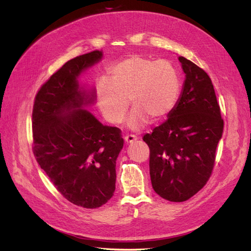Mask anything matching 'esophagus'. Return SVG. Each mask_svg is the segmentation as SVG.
Returning a JSON list of instances; mask_svg holds the SVG:
<instances>
[{
  "mask_svg": "<svg viewBox=\"0 0 251 251\" xmlns=\"http://www.w3.org/2000/svg\"><path fill=\"white\" fill-rule=\"evenodd\" d=\"M125 142L127 143V145H129V143H132L134 141H136L138 138H137V136H135V135H127L125 138Z\"/></svg>",
  "mask_w": 251,
  "mask_h": 251,
  "instance_id": "34e87169",
  "label": "esophagus"
}]
</instances>
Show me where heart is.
Wrapping results in <instances>:
<instances>
[{"instance_id":"obj_1","label":"heart","mask_w":251,"mask_h":251,"mask_svg":"<svg viewBox=\"0 0 251 251\" xmlns=\"http://www.w3.org/2000/svg\"><path fill=\"white\" fill-rule=\"evenodd\" d=\"M179 94L180 77L172 62L139 55L116 63L110 70V79L101 77L96 87L98 108L113 124L124 119L130 100L135 108L126 125L131 130L143 128L150 117L157 121L166 116L177 103Z\"/></svg>"}]
</instances>
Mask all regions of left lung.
<instances>
[{"instance_id": "obj_1", "label": "left lung", "mask_w": 251, "mask_h": 251, "mask_svg": "<svg viewBox=\"0 0 251 251\" xmlns=\"http://www.w3.org/2000/svg\"><path fill=\"white\" fill-rule=\"evenodd\" d=\"M185 74L180 97L167 120L147 134L154 191L170 201H184L209 179L223 120L214 85L195 63L179 57Z\"/></svg>"}]
</instances>
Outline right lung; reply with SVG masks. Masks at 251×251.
I'll use <instances>...</instances> for the list:
<instances>
[{"label":"right lung","mask_w":251,"mask_h":251,"mask_svg":"<svg viewBox=\"0 0 251 251\" xmlns=\"http://www.w3.org/2000/svg\"><path fill=\"white\" fill-rule=\"evenodd\" d=\"M102 57V50H94L66 62L36 94L32 112L37 163L69 201L84 208L100 207L113 196L124 145L117 127L101 124L87 110L96 90L79 83Z\"/></svg>","instance_id":"obj_1"}]
</instances>
